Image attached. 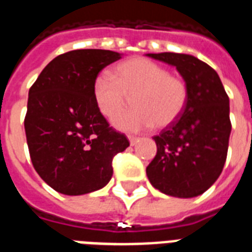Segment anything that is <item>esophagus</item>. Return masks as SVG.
<instances>
[{"label":"esophagus","mask_w":252,"mask_h":252,"mask_svg":"<svg viewBox=\"0 0 252 252\" xmlns=\"http://www.w3.org/2000/svg\"><path fill=\"white\" fill-rule=\"evenodd\" d=\"M127 138H128V140H130V144H131V146H135L136 142L139 140L138 136H134V135H127Z\"/></svg>","instance_id":"obj_1"}]
</instances>
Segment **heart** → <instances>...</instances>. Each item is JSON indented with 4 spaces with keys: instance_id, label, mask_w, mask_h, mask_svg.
Wrapping results in <instances>:
<instances>
[{
    "instance_id": "1",
    "label": "heart",
    "mask_w": 252,
    "mask_h": 252,
    "mask_svg": "<svg viewBox=\"0 0 252 252\" xmlns=\"http://www.w3.org/2000/svg\"><path fill=\"white\" fill-rule=\"evenodd\" d=\"M98 112L113 118L132 97L134 109L116 117L113 124L122 130L165 127L180 118L189 100V87L181 76L170 74L162 65L132 58L116 66L113 78L98 74L92 84Z\"/></svg>"
}]
</instances>
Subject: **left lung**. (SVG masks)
Wrapping results in <instances>:
<instances>
[{
    "label": "left lung",
    "instance_id": "obj_1",
    "mask_svg": "<svg viewBox=\"0 0 252 252\" xmlns=\"http://www.w3.org/2000/svg\"><path fill=\"white\" fill-rule=\"evenodd\" d=\"M147 56L176 66L189 87L180 118L154 136L158 152L147 166V177L166 195L198 196L216 182L226 161L229 96L217 72L194 56L170 52Z\"/></svg>",
    "mask_w": 252,
    "mask_h": 252
}]
</instances>
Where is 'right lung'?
<instances>
[{
  "instance_id": "add662e5",
  "label": "right lung",
  "mask_w": 252,
  "mask_h": 252,
  "mask_svg": "<svg viewBox=\"0 0 252 252\" xmlns=\"http://www.w3.org/2000/svg\"><path fill=\"white\" fill-rule=\"evenodd\" d=\"M120 58L112 50H70L52 60L30 88L24 117L30 158L43 181L61 194L105 186L113 158L130 146L98 112L92 94L98 72Z\"/></svg>"
}]
</instances>
